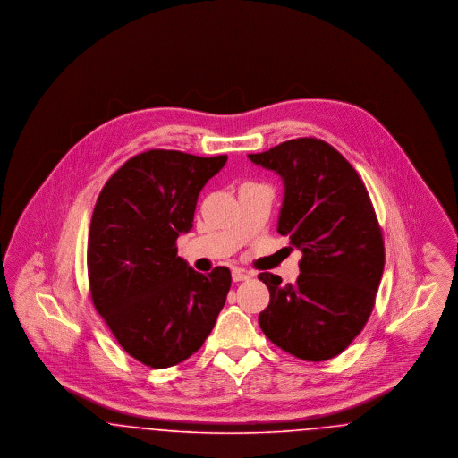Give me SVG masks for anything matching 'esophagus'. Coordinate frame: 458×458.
<instances>
[{"label": "esophagus", "mask_w": 458, "mask_h": 458, "mask_svg": "<svg viewBox=\"0 0 458 458\" xmlns=\"http://www.w3.org/2000/svg\"><path fill=\"white\" fill-rule=\"evenodd\" d=\"M249 278H250V275H249L247 271H243V269H233V271H232V280L237 282V284H239V282H245V280H249Z\"/></svg>", "instance_id": "1"}]
</instances>
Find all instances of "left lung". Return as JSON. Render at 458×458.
Returning a JSON list of instances; mask_svg holds the SVG:
<instances>
[{"label": "left lung", "mask_w": 458, "mask_h": 458, "mask_svg": "<svg viewBox=\"0 0 458 458\" xmlns=\"http://www.w3.org/2000/svg\"><path fill=\"white\" fill-rule=\"evenodd\" d=\"M249 159L282 176L278 232L302 252L295 284L259 275L269 288L259 327L302 360L333 359L366 327L383 276L385 242L368 189L342 154L314 137Z\"/></svg>", "instance_id": "8db88e82"}]
</instances>
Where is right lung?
Segmentation results:
<instances>
[{
    "label": "right lung",
    "mask_w": 458,
    "mask_h": 458,
    "mask_svg": "<svg viewBox=\"0 0 458 458\" xmlns=\"http://www.w3.org/2000/svg\"><path fill=\"white\" fill-rule=\"evenodd\" d=\"M226 159L137 154L96 200L88 242L92 304L123 350L153 369L200 349L226 301L228 267L202 275L176 254L178 235L192 228L199 192Z\"/></svg>",
    "instance_id": "obj_1"
}]
</instances>
